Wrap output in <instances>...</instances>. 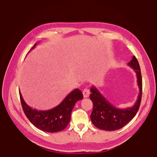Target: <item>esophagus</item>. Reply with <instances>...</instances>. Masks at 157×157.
I'll return each mask as SVG.
<instances>
[{
	"label": "esophagus",
	"mask_w": 157,
	"mask_h": 157,
	"mask_svg": "<svg viewBox=\"0 0 157 157\" xmlns=\"http://www.w3.org/2000/svg\"><path fill=\"white\" fill-rule=\"evenodd\" d=\"M90 94V90L88 88H85L84 90H83V94H84V98H88Z\"/></svg>",
	"instance_id": "esophagus-1"
}]
</instances>
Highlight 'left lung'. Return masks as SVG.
I'll return each mask as SVG.
<instances>
[{
	"instance_id": "1",
	"label": "left lung",
	"mask_w": 157,
	"mask_h": 157,
	"mask_svg": "<svg viewBox=\"0 0 157 157\" xmlns=\"http://www.w3.org/2000/svg\"><path fill=\"white\" fill-rule=\"evenodd\" d=\"M134 70L137 76L139 94L137 101L132 107L119 109L113 106L94 86L90 88V98L93 103V110L90 119L96 128L105 131H115L125 126L134 117L140 105L142 93V79L140 67L137 59L133 56L132 61L128 64Z\"/></svg>"
}]
</instances>
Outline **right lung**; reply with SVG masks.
Instances as JSON below:
<instances>
[{
    "label": "right lung",
    "instance_id": "1",
    "mask_svg": "<svg viewBox=\"0 0 157 157\" xmlns=\"http://www.w3.org/2000/svg\"><path fill=\"white\" fill-rule=\"evenodd\" d=\"M19 96L23 110L29 121L42 131L50 133L62 131L67 126L75 104L83 98L82 92L77 88L70 92L56 107L46 111H38L26 104L20 91Z\"/></svg>",
    "mask_w": 157,
    "mask_h": 157
}]
</instances>
